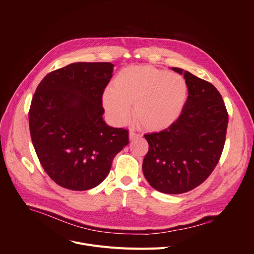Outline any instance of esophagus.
I'll list each match as a JSON object with an SVG mask.
<instances>
[{
	"label": "esophagus",
	"instance_id": "1",
	"mask_svg": "<svg viewBox=\"0 0 254 254\" xmlns=\"http://www.w3.org/2000/svg\"><path fill=\"white\" fill-rule=\"evenodd\" d=\"M139 136V134H137L136 132H134L133 130H129V139L130 140H132V139H134V138H136V137H138Z\"/></svg>",
	"mask_w": 254,
	"mask_h": 254
}]
</instances>
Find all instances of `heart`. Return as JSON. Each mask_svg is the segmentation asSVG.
I'll return each instance as SVG.
<instances>
[{
    "mask_svg": "<svg viewBox=\"0 0 254 254\" xmlns=\"http://www.w3.org/2000/svg\"><path fill=\"white\" fill-rule=\"evenodd\" d=\"M188 98V85L179 74L152 66H129L121 70L102 93L104 111L115 125L125 126L132 114L148 130H161L182 114Z\"/></svg>",
    "mask_w": 254,
    "mask_h": 254,
    "instance_id": "b5f03b06",
    "label": "heart"
}]
</instances>
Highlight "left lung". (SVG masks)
Here are the masks:
<instances>
[{"label":"left lung","mask_w":254,"mask_h":254,"mask_svg":"<svg viewBox=\"0 0 254 254\" xmlns=\"http://www.w3.org/2000/svg\"><path fill=\"white\" fill-rule=\"evenodd\" d=\"M184 74L188 98L179 119L168 128L144 134L149 152L142 172L149 184L166 194H182L201 185L221 157L228 114L219 91L189 71Z\"/></svg>","instance_id":"1"}]
</instances>
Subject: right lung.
<instances>
[{
	"label": "right lung",
	"mask_w": 254,
	"mask_h": 254,
	"mask_svg": "<svg viewBox=\"0 0 254 254\" xmlns=\"http://www.w3.org/2000/svg\"><path fill=\"white\" fill-rule=\"evenodd\" d=\"M113 72L110 62L72 63L50 72L36 88L29 111L32 142L44 171L63 188L99 185L128 143L127 129L102 118V93Z\"/></svg>",
	"instance_id": "obj_1"
}]
</instances>
